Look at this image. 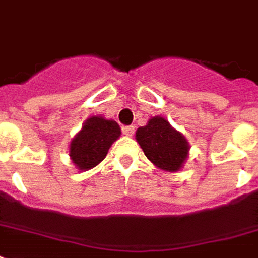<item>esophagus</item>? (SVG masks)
<instances>
[{
  "mask_svg": "<svg viewBox=\"0 0 258 258\" xmlns=\"http://www.w3.org/2000/svg\"><path fill=\"white\" fill-rule=\"evenodd\" d=\"M123 134H124L125 137H133L134 131H135V127L134 125H124L123 128H121Z\"/></svg>",
  "mask_w": 258,
  "mask_h": 258,
  "instance_id": "34e87169",
  "label": "esophagus"
}]
</instances>
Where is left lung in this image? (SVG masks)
Instances as JSON below:
<instances>
[{
  "label": "left lung",
  "mask_w": 258,
  "mask_h": 258,
  "mask_svg": "<svg viewBox=\"0 0 258 258\" xmlns=\"http://www.w3.org/2000/svg\"><path fill=\"white\" fill-rule=\"evenodd\" d=\"M137 141L146 157L166 171H178L187 158L186 139L161 116L153 117L145 127H139Z\"/></svg>",
  "instance_id": "left-lung-1"
}]
</instances>
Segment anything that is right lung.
Listing matches in <instances>:
<instances>
[{
    "mask_svg": "<svg viewBox=\"0 0 258 258\" xmlns=\"http://www.w3.org/2000/svg\"><path fill=\"white\" fill-rule=\"evenodd\" d=\"M120 137V127L115 120L92 116L84 123L82 131L71 142L70 157L80 170L99 165L109 147Z\"/></svg>",
    "mask_w": 258,
    "mask_h": 258,
    "instance_id": "obj_1",
    "label": "right lung"
}]
</instances>
